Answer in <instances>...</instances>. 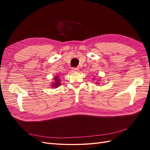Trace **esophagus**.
I'll use <instances>...</instances> for the list:
<instances>
[{"mask_svg":"<svg viewBox=\"0 0 150 150\" xmlns=\"http://www.w3.org/2000/svg\"><path fill=\"white\" fill-rule=\"evenodd\" d=\"M72 70L74 71V72H77V71H79V68H78V67H72Z\"/></svg>","mask_w":150,"mask_h":150,"instance_id":"34e87169","label":"esophagus"}]
</instances>
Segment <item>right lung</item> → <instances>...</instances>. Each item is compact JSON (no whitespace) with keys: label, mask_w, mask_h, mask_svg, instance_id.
Listing matches in <instances>:
<instances>
[{"label":"right lung","mask_w":150,"mask_h":150,"mask_svg":"<svg viewBox=\"0 0 150 150\" xmlns=\"http://www.w3.org/2000/svg\"><path fill=\"white\" fill-rule=\"evenodd\" d=\"M59 76H56V77H55V78H54V81H55V83H54L53 85H52V86H54L55 88L58 87V86L61 84H60V79H59Z\"/></svg>","instance_id":"add662e5"}]
</instances>
